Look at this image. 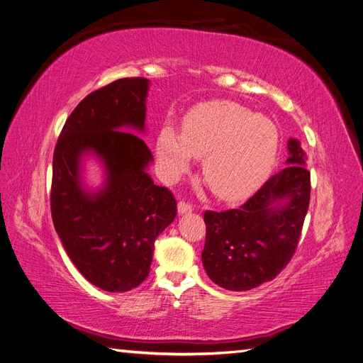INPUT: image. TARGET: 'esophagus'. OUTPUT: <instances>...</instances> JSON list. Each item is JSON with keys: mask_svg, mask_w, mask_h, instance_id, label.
<instances>
[{"mask_svg": "<svg viewBox=\"0 0 363 363\" xmlns=\"http://www.w3.org/2000/svg\"><path fill=\"white\" fill-rule=\"evenodd\" d=\"M177 208H179V212L180 213H189V212H192V204H189V203H186V201H179V204H177Z\"/></svg>", "mask_w": 363, "mask_h": 363, "instance_id": "obj_1", "label": "esophagus"}]
</instances>
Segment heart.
Listing matches in <instances>:
<instances>
[{
    "label": "heart",
    "instance_id": "1",
    "mask_svg": "<svg viewBox=\"0 0 363 363\" xmlns=\"http://www.w3.org/2000/svg\"><path fill=\"white\" fill-rule=\"evenodd\" d=\"M280 133L267 116L233 101H207L183 118L182 135L164 125L156 151L164 179L175 180L194 157L203 159V177L224 201L247 199L265 182L277 157Z\"/></svg>",
    "mask_w": 363,
    "mask_h": 363
}]
</instances>
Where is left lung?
<instances>
[{
    "instance_id": "left-lung-1",
    "label": "left lung",
    "mask_w": 363,
    "mask_h": 363,
    "mask_svg": "<svg viewBox=\"0 0 363 363\" xmlns=\"http://www.w3.org/2000/svg\"><path fill=\"white\" fill-rule=\"evenodd\" d=\"M288 168L271 177L238 208L204 212L203 265L213 283L250 291L286 268L298 247L311 201V172L296 139L289 140ZM288 199L281 208H272Z\"/></svg>"
}]
</instances>
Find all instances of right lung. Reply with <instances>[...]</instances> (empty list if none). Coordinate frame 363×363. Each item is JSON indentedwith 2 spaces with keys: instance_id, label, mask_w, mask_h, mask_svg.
I'll list each match as a JSON object with an SVG mask.
<instances>
[{
  "instance_id": "1",
  "label": "right lung",
  "mask_w": 363,
  "mask_h": 363,
  "mask_svg": "<svg viewBox=\"0 0 363 363\" xmlns=\"http://www.w3.org/2000/svg\"><path fill=\"white\" fill-rule=\"evenodd\" d=\"M148 80L119 79L87 95L65 123L52 156L51 216L69 259L86 280L125 292L150 272L156 238L177 215L172 192L152 183L147 144L124 127L144 130ZM92 149L106 164V188L89 194L78 160Z\"/></svg>"
}]
</instances>
